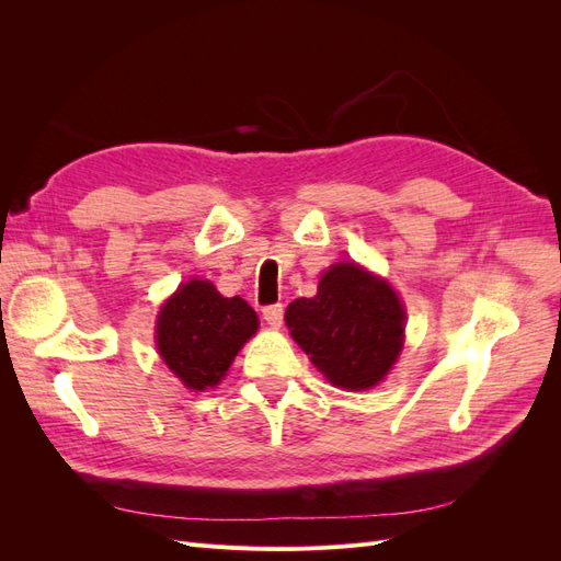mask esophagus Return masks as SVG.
<instances>
[{"label":"esophagus","instance_id":"obj_1","mask_svg":"<svg viewBox=\"0 0 561 561\" xmlns=\"http://www.w3.org/2000/svg\"><path fill=\"white\" fill-rule=\"evenodd\" d=\"M262 313H264V320L268 322L271 328H280V322H283V304H268V307H264L262 309Z\"/></svg>","mask_w":561,"mask_h":561}]
</instances>
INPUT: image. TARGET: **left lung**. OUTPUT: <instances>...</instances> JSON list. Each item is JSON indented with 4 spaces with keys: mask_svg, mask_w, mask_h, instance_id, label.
Instances as JSON below:
<instances>
[{
    "mask_svg": "<svg viewBox=\"0 0 561 561\" xmlns=\"http://www.w3.org/2000/svg\"><path fill=\"white\" fill-rule=\"evenodd\" d=\"M285 322L301 351L334 386H377L402 351L404 311L390 285L358 264H334L318 295L295 299Z\"/></svg>",
    "mask_w": 561,
    "mask_h": 561,
    "instance_id": "8db88e82",
    "label": "left lung"
}]
</instances>
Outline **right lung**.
Returning a JSON list of instances; mask_svg holds the SVG:
<instances>
[{
	"label": "right lung",
	"mask_w": 561,
	"mask_h": 561,
	"mask_svg": "<svg viewBox=\"0 0 561 561\" xmlns=\"http://www.w3.org/2000/svg\"><path fill=\"white\" fill-rule=\"evenodd\" d=\"M257 313L241 297H222L208 280H190L163 304L157 346L173 375L194 390L217 386L236 353L257 332Z\"/></svg>",
	"instance_id": "add662e5"
}]
</instances>
